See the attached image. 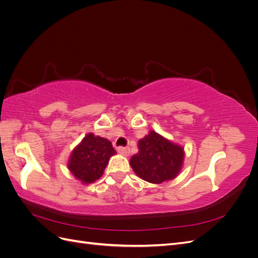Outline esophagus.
Here are the masks:
<instances>
[{
  "instance_id": "obj_1",
  "label": "esophagus",
  "mask_w": 258,
  "mask_h": 258,
  "mask_svg": "<svg viewBox=\"0 0 258 258\" xmlns=\"http://www.w3.org/2000/svg\"><path fill=\"white\" fill-rule=\"evenodd\" d=\"M117 152H118L120 155L122 156H129V153H130V150L128 147H122V146H119L118 148H117Z\"/></svg>"
}]
</instances>
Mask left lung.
<instances>
[{"label": "left lung", "mask_w": 258, "mask_h": 258, "mask_svg": "<svg viewBox=\"0 0 258 258\" xmlns=\"http://www.w3.org/2000/svg\"><path fill=\"white\" fill-rule=\"evenodd\" d=\"M139 152L130 158L135 173L146 182L161 184L177 176L184 163V147L151 130L138 142Z\"/></svg>", "instance_id": "8db88e82"}]
</instances>
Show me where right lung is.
I'll use <instances>...</instances> for the list:
<instances>
[{"mask_svg": "<svg viewBox=\"0 0 258 258\" xmlns=\"http://www.w3.org/2000/svg\"><path fill=\"white\" fill-rule=\"evenodd\" d=\"M115 154L108 140L90 132L70 155L68 169L82 184H91L103 175L108 160Z\"/></svg>", "mask_w": 258, "mask_h": 258, "instance_id": "obj_1", "label": "right lung"}]
</instances>
